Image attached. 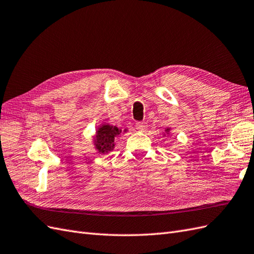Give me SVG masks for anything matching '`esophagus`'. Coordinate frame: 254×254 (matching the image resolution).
<instances>
[{"mask_svg": "<svg viewBox=\"0 0 254 254\" xmlns=\"http://www.w3.org/2000/svg\"><path fill=\"white\" fill-rule=\"evenodd\" d=\"M135 127L137 130H141V131H144V130L147 128V125L144 122H136L135 123Z\"/></svg>", "mask_w": 254, "mask_h": 254, "instance_id": "esophagus-1", "label": "esophagus"}]
</instances>
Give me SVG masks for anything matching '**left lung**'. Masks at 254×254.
Wrapping results in <instances>:
<instances>
[{"mask_svg":"<svg viewBox=\"0 0 254 254\" xmlns=\"http://www.w3.org/2000/svg\"><path fill=\"white\" fill-rule=\"evenodd\" d=\"M167 130H168V129H167Z\"/></svg>","mask_w":254,"mask_h":254,"instance_id":"8db88e82","label":"left lung"}]
</instances>
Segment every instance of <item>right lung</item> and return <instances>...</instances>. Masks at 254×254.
I'll use <instances>...</instances> for the list:
<instances>
[{
    "instance_id": "1",
    "label": "right lung",
    "mask_w": 254,
    "mask_h": 254,
    "mask_svg": "<svg viewBox=\"0 0 254 254\" xmlns=\"http://www.w3.org/2000/svg\"><path fill=\"white\" fill-rule=\"evenodd\" d=\"M122 130L118 127H113L109 125H104L98 129L96 135V146L99 152L105 153L113 149L114 146V137L121 133Z\"/></svg>"
}]
</instances>
